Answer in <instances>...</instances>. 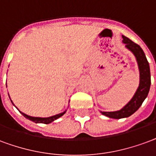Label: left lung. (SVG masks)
Instances as JSON below:
<instances>
[{"mask_svg":"<svg viewBox=\"0 0 156 156\" xmlns=\"http://www.w3.org/2000/svg\"><path fill=\"white\" fill-rule=\"evenodd\" d=\"M122 38H123V43L126 44V47L128 49H130L136 58L140 70V85L132 99L122 110L110 112H101L102 115L110 118H114V119H121L124 117H128L132 115L135 112H136L148 95L149 90L151 87L150 65L146 59L145 53L137 44L134 43L130 39H128L127 37L122 36Z\"/></svg>","mask_w":156,"mask_h":156,"instance_id":"1","label":"left lung"}]
</instances>
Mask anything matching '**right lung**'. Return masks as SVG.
Returning <instances> with one entry per match:
<instances>
[{
  "label": "right lung",
  "mask_w": 156,
  "mask_h": 156,
  "mask_svg": "<svg viewBox=\"0 0 156 156\" xmlns=\"http://www.w3.org/2000/svg\"><path fill=\"white\" fill-rule=\"evenodd\" d=\"M21 113H22V115L25 116V118L30 120V121L35 122V123H44V124H49V123H51L52 122H54L55 120L58 119V117H60V116H63V114L65 113V112H62V113L57 114V115H55V116H49V117H45V118H42V117H34V116H28V115L23 113V112H21Z\"/></svg>",
  "instance_id": "obj_1"
}]
</instances>
